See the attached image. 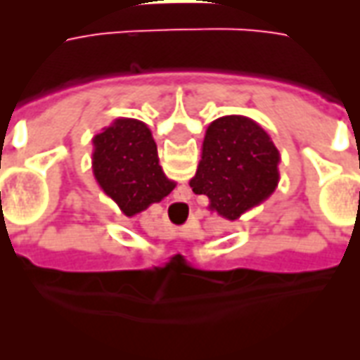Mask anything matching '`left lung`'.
<instances>
[{
	"mask_svg": "<svg viewBox=\"0 0 360 360\" xmlns=\"http://www.w3.org/2000/svg\"><path fill=\"white\" fill-rule=\"evenodd\" d=\"M278 165V148L257 121L224 115L206 129L200 162L188 185L195 195L208 196L212 212L235 221L276 191Z\"/></svg>",
	"mask_w": 360,
	"mask_h": 360,
	"instance_id": "obj_1",
	"label": "left lung"
}]
</instances>
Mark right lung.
Listing matches in <instances>:
<instances>
[{
	"label": "right lung",
	"mask_w": 360,
	"mask_h": 360,
	"mask_svg": "<svg viewBox=\"0 0 360 360\" xmlns=\"http://www.w3.org/2000/svg\"><path fill=\"white\" fill-rule=\"evenodd\" d=\"M92 173L125 216L146 210L175 188L165 177L152 131L139 119L119 117L92 139Z\"/></svg>",
	"instance_id": "add662e5"
}]
</instances>
